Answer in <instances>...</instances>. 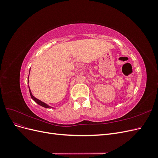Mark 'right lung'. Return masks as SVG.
Listing matches in <instances>:
<instances>
[{"label": "right lung", "instance_id": "right-lung-1", "mask_svg": "<svg viewBox=\"0 0 158 158\" xmlns=\"http://www.w3.org/2000/svg\"><path fill=\"white\" fill-rule=\"evenodd\" d=\"M28 78H29V76H28ZM27 82H28V78H27ZM29 90H30V94L31 99H32L35 102H36L38 105H40V106H42V107H45V108H52L51 107H50L49 106H48V105L46 104L45 103L41 102V100L35 98L34 96H33V95L32 94H31V90H30V87H29Z\"/></svg>", "mask_w": 158, "mask_h": 158}]
</instances>
